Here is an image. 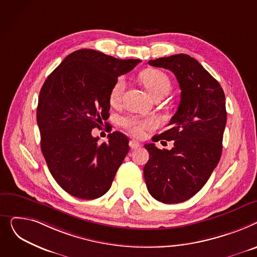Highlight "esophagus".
Returning <instances> with one entry per match:
<instances>
[{
  "label": "esophagus",
  "instance_id": "esophagus-1",
  "mask_svg": "<svg viewBox=\"0 0 257 257\" xmlns=\"http://www.w3.org/2000/svg\"><path fill=\"white\" fill-rule=\"evenodd\" d=\"M130 146H131L132 149H137V148H139L141 146V144L138 141H136V140H131L130 141Z\"/></svg>",
  "mask_w": 257,
  "mask_h": 257
}]
</instances>
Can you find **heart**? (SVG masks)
I'll use <instances>...</instances> for the list:
<instances>
[{
    "label": "heart",
    "instance_id": "b5f03b06",
    "mask_svg": "<svg viewBox=\"0 0 257 257\" xmlns=\"http://www.w3.org/2000/svg\"><path fill=\"white\" fill-rule=\"evenodd\" d=\"M140 80L153 95L167 94L171 89V83L167 74L158 69H147L140 74ZM126 87L124 78H118L110 91V101L113 104L118 103L122 98L123 92ZM120 124L128 133L139 137L146 130L155 127V120L152 118H141L135 115H126L120 118Z\"/></svg>",
    "mask_w": 257,
    "mask_h": 257
}]
</instances>
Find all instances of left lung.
<instances>
[{"label":"left lung","mask_w":257,"mask_h":257,"mask_svg":"<svg viewBox=\"0 0 257 257\" xmlns=\"http://www.w3.org/2000/svg\"><path fill=\"white\" fill-rule=\"evenodd\" d=\"M149 65L171 70L177 79L180 102L169 128L157 136L174 141L172 149L145 144L147 190L163 203L184 202L199 192L217 167L226 125L222 87L196 59L186 54L149 60Z\"/></svg>","instance_id":"8db88e82"}]
</instances>
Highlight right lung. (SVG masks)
<instances>
[{
	"mask_svg": "<svg viewBox=\"0 0 257 257\" xmlns=\"http://www.w3.org/2000/svg\"><path fill=\"white\" fill-rule=\"evenodd\" d=\"M140 62L79 50L63 60L40 90L41 152L57 184L74 197L90 200L107 193L128 153L123 134H109V141L98 144L91 132L109 117L110 91L119 75Z\"/></svg>",
	"mask_w": 257,
	"mask_h": 257,
	"instance_id": "1",
	"label": "right lung"
}]
</instances>
